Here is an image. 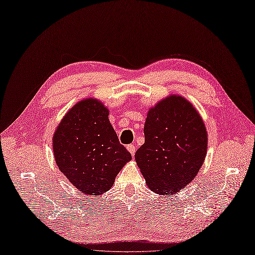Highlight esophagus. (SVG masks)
I'll return each instance as SVG.
<instances>
[{
	"instance_id": "1",
	"label": "esophagus",
	"mask_w": 255,
	"mask_h": 255,
	"mask_svg": "<svg viewBox=\"0 0 255 255\" xmlns=\"http://www.w3.org/2000/svg\"><path fill=\"white\" fill-rule=\"evenodd\" d=\"M127 149H128V151L130 153V155H132V156H134V155H135L136 148H135V145H134V144H128V145L127 146Z\"/></svg>"
}]
</instances>
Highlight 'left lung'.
Here are the masks:
<instances>
[{"label": "left lung", "mask_w": 255, "mask_h": 255, "mask_svg": "<svg viewBox=\"0 0 255 255\" xmlns=\"http://www.w3.org/2000/svg\"><path fill=\"white\" fill-rule=\"evenodd\" d=\"M144 143L135 160L149 188L172 195L195 179L207 151V133L197 110L186 99L172 95L148 112Z\"/></svg>", "instance_id": "obj_1"}]
</instances>
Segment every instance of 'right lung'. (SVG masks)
<instances>
[{
	"mask_svg": "<svg viewBox=\"0 0 255 255\" xmlns=\"http://www.w3.org/2000/svg\"><path fill=\"white\" fill-rule=\"evenodd\" d=\"M109 110L99 100L85 99L61 119L53 136L56 165L75 188L99 196L110 190L130 153L118 139Z\"/></svg>",
	"mask_w": 255,
	"mask_h": 255,
	"instance_id": "right-lung-1",
	"label": "right lung"
}]
</instances>
